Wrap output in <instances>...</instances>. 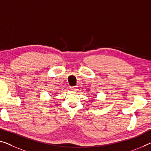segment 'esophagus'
Instances as JSON below:
<instances>
[{
    "instance_id": "obj_1",
    "label": "esophagus",
    "mask_w": 151,
    "mask_h": 151,
    "mask_svg": "<svg viewBox=\"0 0 151 151\" xmlns=\"http://www.w3.org/2000/svg\"><path fill=\"white\" fill-rule=\"evenodd\" d=\"M71 90H73V91H76V90H77V88L76 86H72L71 87Z\"/></svg>"
}]
</instances>
